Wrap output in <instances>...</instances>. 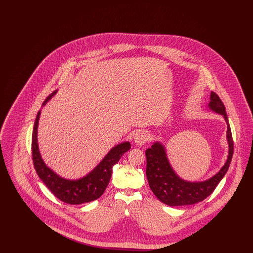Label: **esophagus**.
<instances>
[{
	"mask_svg": "<svg viewBox=\"0 0 253 253\" xmlns=\"http://www.w3.org/2000/svg\"><path fill=\"white\" fill-rule=\"evenodd\" d=\"M148 138H149V136H148L147 132L145 131H139V132H136V134L134 136V142L138 146H142L148 141Z\"/></svg>",
	"mask_w": 253,
	"mask_h": 253,
	"instance_id": "obj_1",
	"label": "esophagus"
}]
</instances>
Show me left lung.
<instances>
[{
  "instance_id": "left-lung-1",
  "label": "left lung",
  "mask_w": 253,
  "mask_h": 253,
  "mask_svg": "<svg viewBox=\"0 0 253 253\" xmlns=\"http://www.w3.org/2000/svg\"><path fill=\"white\" fill-rule=\"evenodd\" d=\"M209 107L219 115H222L227 123V139L229 144V156L225 165L220 170L204 181L184 180L179 177L169 161L166 149L160 142H155L151 148L147 149L146 175L152 192L164 204L170 207L193 205L203 201L211 195L219 182L225 176L229 169L233 155V140L229 127L226 108L214 92L211 93Z\"/></svg>"
}]
</instances>
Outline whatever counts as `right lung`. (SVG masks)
<instances>
[{"label": "right lung", "instance_id": "obj_1", "mask_svg": "<svg viewBox=\"0 0 253 253\" xmlns=\"http://www.w3.org/2000/svg\"><path fill=\"white\" fill-rule=\"evenodd\" d=\"M56 93L57 91L47 96L42 103V106H44L51 97L56 95ZM40 116L41 111H39L37 114L32 134V157L34 167L39 177L56 197L67 204H84L99 198L108 186L114 165L120 161L124 153L130 150V142L125 141L113 147L96 168L92 169L84 177L79 179H66L47 167L41 156L37 135Z\"/></svg>", "mask_w": 253, "mask_h": 253}]
</instances>
